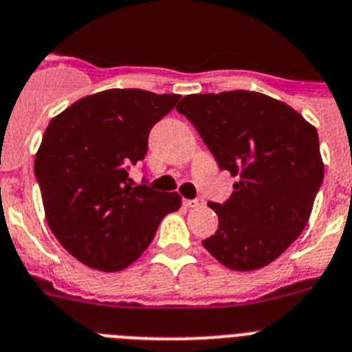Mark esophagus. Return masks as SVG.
<instances>
[{"instance_id": "34e87169", "label": "esophagus", "mask_w": 352, "mask_h": 352, "mask_svg": "<svg viewBox=\"0 0 352 352\" xmlns=\"http://www.w3.org/2000/svg\"><path fill=\"white\" fill-rule=\"evenodd\" d=\"M184 204L188 208H201V206H204V201L202 199H191V201H184Z\"/></svg>"}]
</instances>
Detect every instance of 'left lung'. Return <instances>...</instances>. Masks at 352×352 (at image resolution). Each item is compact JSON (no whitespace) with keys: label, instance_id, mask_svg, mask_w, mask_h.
<instances>
[{"label":"left lung","instance_id":"left-lung-1","mask_svg":"<svg viewBox=\"0 0 352 352\" xmlns=\"http://www.w3.org/2000/svg\"><path fill=\"white\" fill-rule=\"evenodd\" d=\"M177 111L197 128L221 170L239 182L202 241L222 265L253 271L278 258L309 221L324 181L316 128L298 111L248 90L186 96Z\"/></svg>","mask_w":352,"mask_h":352}]
</instances>
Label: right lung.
<instances>
[{
    "instance_id": "add662e5",
    "label": "right lung",
    "mask_w": 352,
    "mask_h": 352,
    "mask_svg": "<svg viewBox=\"0 0 352 352\" xmlns=\"http://www.w3.org/2000/svg\"><path fill=\"white\" fill-rule=\"evenodd\" d=\"M181 96L113 88L82 97L54 117L34 173L47 222L59 244L88 267L121 271L135 262L179 193L133 186L128 171L144 159L155 122Z\"/></svg>"
}]
</instances>
